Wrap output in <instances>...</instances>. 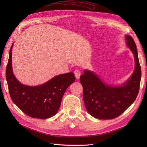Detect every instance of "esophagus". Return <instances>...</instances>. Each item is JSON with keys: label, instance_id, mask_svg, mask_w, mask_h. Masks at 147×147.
<instances>
[{"label": "esophagus", "instance_id": "34e87169", "mask_svg": "<svg viewBox=\"0 0 147 147\" xmlns=\"http://www.w3.org/2000/svg\"><path fill=\"white\" fill-rule=\"evenodd\" d=\"M74 76H75L76 78V79H79V78H80V76H81V73H80V70H78V69H76L75 71H74Z\"/></svg>", "mask_w": 147, "mask_h": 147}]
</instances>
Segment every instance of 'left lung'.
Returning <instances> with one entry per match:
<instances>
[{
	"label": "left lung",
	"mask_w": 147,
	"mask_h": 147,
	"mask_svg": "<svg viewBox=\"0 0 147 147\" xmlns=\"http://www.w3.org/2000/svg\"><path fill=\"white\" fill-rule=\"evenodd\" d=\"M125 37L135 61V70L126 82L121 86L109 85L88 70L84 71L80 76L84 104L88 113L95 118L112 119L118 117L135 102L138 94L142 72L136 46L131 36Z\"/></svg>",
	"instance_id": "1"
}]
</instances>
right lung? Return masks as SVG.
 <instances>
[{"label":"right lung","mask_w":147,"mask_h":147,"mask_svg":"<svg viewBox=\"0 0 147 147\" xmlns=\"http://www.w3.org/2000/svg\"><path fill=\"white\" fill-rule=\"evenodd\" d=\"M12 45L9 51L5 77L12 102L29 116L33 118H50L57 113L62 98L68 86L74 81L73 73L56 76L38 86L24 85L16 78L12 67Z\"/></svg>","instance_id":"obj_1"}]
</instances>
